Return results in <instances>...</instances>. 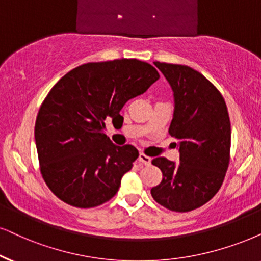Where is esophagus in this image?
<instances>
[{
  "instance_id": "esophagus-1",
  "label": "esophagus",
  "mask_w": 261,
  "mask_h": 261,
  "mask_svg": "<svg viewBox=\"0 0 261 261\" xmlns=\"http://www.w3.org/2000/svg\"><path fill=\"white\" fill-rule=\"evenodd\" d=\"M138 161L142 164L144 165H150L151 163V158L148 156V155L143 154V153H140V155H138Z\"/></svg>"
}]
</instances>
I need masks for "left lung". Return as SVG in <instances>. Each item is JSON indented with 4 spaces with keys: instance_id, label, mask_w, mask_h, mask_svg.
<instances>
[{
    "instance_id": "left-lung-1",
    "label": "left lung",
    "mask_w": 261,
    "mask_h": 261,
    "mask_svg": "<svg viewBox=\"0 0 261 261\" xmlns=\"http://www.w3.org/2000/svg\"><path fill=\"white\" fill-rule=\"evenodd\" d=\"M173 91L169 134L178 141L179 163L155 158L163 172L153 199L174 212H189L218 193L230 161L231 125L222 94L200 72L184 65L154 62Z\"/></svg>"
}]
</instances>
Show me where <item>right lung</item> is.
<instances>
[{"label": "right lung", "instance_id": "right-lung-1", "mask_svg": "<svg viewBox=\"0 0 261 261\" xmlns=\"http://www.w3.org/2000/svg\"><path fill=\"white\" fill-rule=\"evenodd\" d=\"M159 78L147 62L118 59L78 66L51 88L38 111L35 140L43 179L59 199L91 208L117 194L138 150L112 143L105 120L123 119L124 105Z\"/></svg>", "mask_w": 261, "mask_h": 261}]
</instances>
